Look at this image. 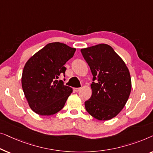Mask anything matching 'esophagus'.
Here are the masks:
<instances>
[{
	"mask_svg": "<svg viewBox=\"0 0 153 153\" xmlns=\"http://www.w3.org/2000/svg\"><path fill=\"white\" fill-rule=\"evenodd\" d=\"M80 89H81V88H74V91L75 92L79 91Z\"/></svg>",
	"mask_w": 153,
	"mask_h": 153,
	"instance_id": "1",
	"label": "esophagus"
}]
</instances>
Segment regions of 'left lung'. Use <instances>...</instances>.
<instances>
[{
    "label": "left lung",
    "instance_id": "8db88e82",
    "mask_svg": "<svg viewBox=\"0 0 153 153\" xmlns=\"http://www.w3.org/2000/svg\"><path fill=\"white\" fill-rule=\"evenodd\" d=\"M93 75L92 95L85 101L86 110L99 120L119 114L130 96L132 82L126 64L109 45L100 44L81 49Z\"/></svg>",
    "mask_w": 153,
    "mask_h": 153
}]
</instances>
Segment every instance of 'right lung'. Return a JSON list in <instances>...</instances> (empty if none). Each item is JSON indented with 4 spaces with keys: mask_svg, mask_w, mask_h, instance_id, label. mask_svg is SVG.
I'll return each mask as SVG.
<instances>
[{
    "mask_svg": "<svg viewBox=\"0 0 153 153\" xmlns=\"http://www.w3.org/2000/svg\"><path fill=\"white\" fill-rule=\"evenodd\" d=\"M76 50L62 43H50L25 63L21 84L29 106L36 114L53 115L64 107L73 89L57 79L65 74L64 65Z\"/></svg>",
    "mask_w": 153,
    "mask_h": 153,
    "instance_id": "1",
    "label": "right lung"
}]
</instances>
